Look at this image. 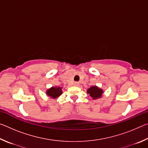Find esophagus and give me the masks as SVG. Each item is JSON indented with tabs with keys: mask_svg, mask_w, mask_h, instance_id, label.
Listing matches in <instances>:
<instances>
[{
	"mask_svg": "<svg viewBox=\"0 0 148 148\" xmlns=\"http://www.w3.org/2000/svg\"><path fill=\"white\" fill-rule=\"evenodd\" d=\"M74 86H79V83L78 82H74Z\"/></svg>",
	"mask_w": 148,
	"mask_h": 148,
	"instance_id": "esophagus-1",
	"label": "esophagus"
}]
</instances>
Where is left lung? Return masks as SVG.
Wrapping results in <instances>:
<instances>
[{"label":"left lung","instance_id":"8db88e82","mask_svg":"<svg viewBox=\"0 0 148 148\" xmlns=\"http://www.w3.org/2000/svg\"><path fill=\"white\" fill-rule=\"evenodd\" d=\"M87 93L90 95L92 99H97L101 98L102 95L103 93V90L100 89L97 86H92L87 89Z\"/></svg>","mask_w":148,"mask_h":148}]
</instances>
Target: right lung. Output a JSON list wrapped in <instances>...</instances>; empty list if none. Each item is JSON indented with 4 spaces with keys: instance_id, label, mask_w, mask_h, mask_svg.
Listing matches in <instances>:
<instances>
[{
    "instance_id": "obj_1",
    "label": "right lung",
    "mask_w": 148,
    "mask_h": 148,
    "mask_svg": "<svg viewBox=\"0 0 148 148\" xmlns=\"http://www.w3.org/2000/svg\"><path fill=\"white\" fill-rule=\"evenodd\" d=\"M62 87H52L47 90L46 94L47 96L53 99H56L62 94Z\"/></svg>"
}]
</instances>
